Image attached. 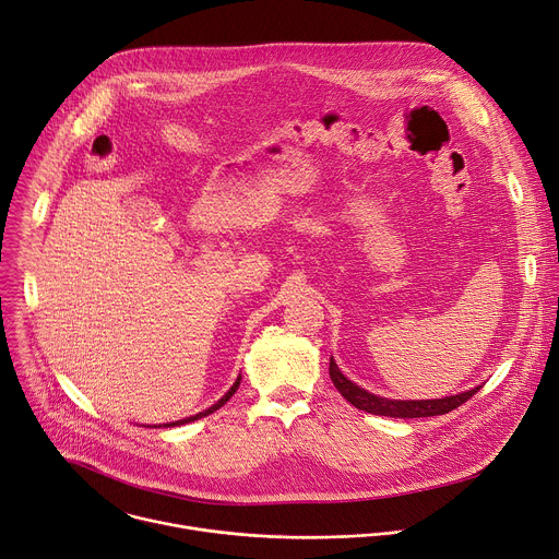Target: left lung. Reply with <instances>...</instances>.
Listing matches in <instances>:
<instances>
[{"instance_id":"8db88e82","label":"left lung","mask_w":559,"mask_h":559,"mask_svg":"<svg viewBox=\"0 0 559 559\" xmlns=\"http://www.w3.org/2000/svg\"><path fill=\"white\" fill-rule=\"evenodd\" d=\"M329 373H331V380H333L335 389L355 408L366 411V413H373V415L404 417V419L406 417H432V415L451 413L457 406H462L464 402H468L481 389V386H475L471 391H464V393L451 395V397H442V400H386V397H380V395H373V393L359 389L355 382L344 378V373L337 368L333 357H331Z\"/></svg>"}]
</instances>
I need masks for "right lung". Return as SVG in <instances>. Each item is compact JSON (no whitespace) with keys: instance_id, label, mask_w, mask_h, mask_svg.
Masks as SVG:
<instances>
[{"instance_id":"add662e5","label":"right lung","mask_w":559,"mask_h":559,"mask_svg":"<svg viewBox=\"0 0 559 559\" xmlns=\"http://www.w3.org/2000/svg\"><path fill=\"white\" fill-rule=\"evenodd\" d=\"M239 380H241V378H237V382H235V384L228 389V393H226V395H224L219 402H215L211 408H206V411H202V413H198V415H193V417H186V419H179V421H170V424H164V426H179V424H189V421H195V419H200V417H206V415L215 413L217 408H222V406H224V404H226V402H228V400L235 395V391H237V386H239Z\"/></svg>"}]
</instances>
